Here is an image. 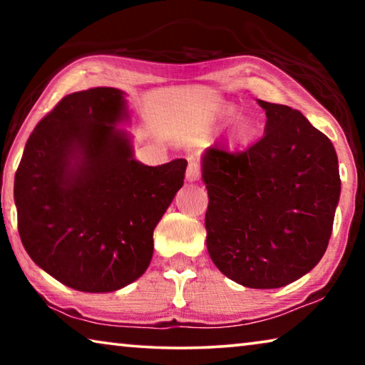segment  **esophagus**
<instances>
[{"mask_svg":"<svg viewBox=\"0 0 365 365\" xmlns=\"http://www.w3.org/2000/svg\"><path fill=\"white\" fill-rule=\"evenodd\" d=\"M197 178H200V165L196 163H190L187 172H185V180L188 183H193L197 180Z\"/></svg>","mask_w":365,"mask_h":365,"instance_id":"34e87169","label":"esophagus"}]
</instances>
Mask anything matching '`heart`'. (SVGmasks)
Here are the masks:
<instances>
[{"mask_svg": "<svg viewBox=\"0 0 365 365\" xmlns=\"http://www.w3.org/2000/svg\"><path fill=\"white\" fill-rule=\"evenodd\" d=\"M235 113H237V106L232 103H227L224 104V108H222V115H224L225 119L232 117ZM257 133H259L257 122L248 114H238L232 120L230 128H228L227 141L233 150H242V148H246L255 141Z\"/></svg>", "mask_w": 365, "mask_h": 365, "instance_id": "heart-1", "label": "heart"}]
</instances>
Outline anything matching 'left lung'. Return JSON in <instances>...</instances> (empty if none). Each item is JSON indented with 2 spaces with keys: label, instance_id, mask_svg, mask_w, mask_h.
<instances>
[{
  "label": "left lung",
  "instance_id": "1",
  "mask_svg": "<svg viewBox=\"0 0 365 365\" xmlns=\"http://www.w3.org/2000/svg\"><path fill=\"white\" fill-rule=\"evenodd\" d=\"M257 103L267 120L256 145L202 154L205 224L215 267L240 285L270 289L301 279L322 259L341 180L331 141L299 110Z\"/></svg>",
  "mask_w": 365,
  "mask_h": 365
}]
</instances>
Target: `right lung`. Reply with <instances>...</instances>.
Wrapping results in <instances>:
<instances>
[{
    "label": "right lung",
    "mask_w": 365,
    "mask_h": 365,
    "mask_svg": "<svg viewBox=\"0 0 365 365\" xmlns=\"http://www.w3.org/2000/svg\"><path fill=\"white\" fill-rule=\"evenodd\" d=\"M125 93L77 91L36 123L14 178L17 227L32 261L77 292L110 293L145 274L153 232L187 160L135 159Z\"/></svg>",
    "instance_id": "right-lung-1"
}]
</instances>
